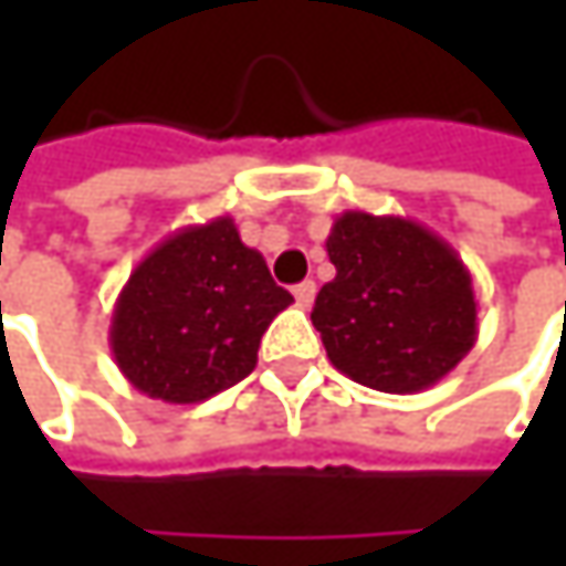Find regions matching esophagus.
I'll use <instances>...</instances> for the list:
<instances>
[{
	"instance_id": "1",
	"label": "esophagus",
	"mask_w": 566,
	"mask_h": 566,
	"mask_svg": "<svg viewBox=\"0 0 566 566\" xmlns=\"http://www.w3.org/2000/svg\"><path fill=\"white\" fill-rule=\"evenodd\" d=\"M314 294H317V284L314 282L294 284V301H297L301 307H311V304H314Z\"/></svg>"
}]
</instances>
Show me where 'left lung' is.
Segmentation results:
<instances>
[{"mask_svg": "<svg viewBox=\"0 0 566 566\" xmlns=\"http://www.w3.org/2000/svg\"><path fill=\"white\" fill-rule=\"evenodd\" d=\"M334 282L311 321L327 360L380 394H422L449 377L479 337V301L459 252L402 216L347 209L334 219Z\"/></svg>", "mask_w": 566, "mask_h": 566, "instance_id": "8db88e82", "label": "left lung"}]
</instances>
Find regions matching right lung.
Wrapping results in <instances>:
<instances>
[{
    "label": "right lung",
    "instance_id": "1",
    "mask_svg": "<svg viewBox=\"0 0 566 566\" xmlns=\"http://www.w3.org/2000/svg\"><path fill=\"white\" fill-rule=\"evenodd\" d=\"M291 301L232 216H216L137 262L111 314V350L134 390L202 402L255 370L262 334Z\"/></svg>",
    "mask_w": 566,
    "mask_h": 566
}]
</instances>
